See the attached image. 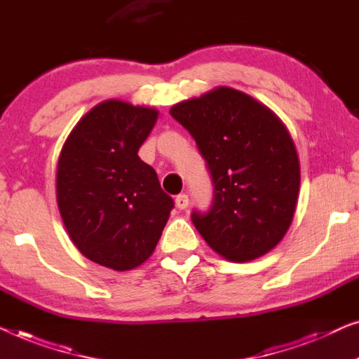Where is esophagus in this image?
Returning a JSON list of instances; mask_svg holds the SVG:
<instances>
[{
  "instance_id": "1",
  "label": "esophagus",
  "mask_w": 359,
  "mask_h": 359,
  "mask_svg": "<svg viewBox=\"0 0 359 359\" xmlns=\"http://www.w3.org/2000/svg\"><path fill=\"white\" fill-rule=\"evenodd\" d=\"M175 206H177L179 210H185L187 206H189V195L180 194L175 196Z\"/></svg>"
}]
</instances>
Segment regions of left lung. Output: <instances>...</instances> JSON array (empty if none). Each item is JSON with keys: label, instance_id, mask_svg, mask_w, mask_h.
<instances>
[{"label": "left lung", "instance_id": "obj_1", "mask_svg": "<svg viewBox=\"0 0 359 359\" xmlns=\"http://www.w3.org/2000/svg\"><path fill=\"white\" fill-rule=\"evenodd\" d=\"M169 114L194 136L213 180L211 210L191 213L206 244L239 264L278 245L301 185L296 146L278 115L224 86L182 100Z\"/></svg>", "mask_w": 359, "mask_h": 359}]
</instances>
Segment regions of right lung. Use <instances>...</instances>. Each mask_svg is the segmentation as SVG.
I'll return each instance as SVG.
<instances>
[{
  "label": "right lung",
  "mask_w": 359,
  "mask_h": 359,
  "mask_svg": "<svg viewBox=\"0 0 359 359\" xmlns=\"http://www.w3.org/2000/svg\"><path fill=\"white\" fill-rule=\"evenodd\" d=\"M159 112L118 99L81 117L57 165V203L69 239L95 264L127 271L153 254L174 201L138 149Z\"/></svg>",
  "instance_id": "obj_1"
}]
</instances>
